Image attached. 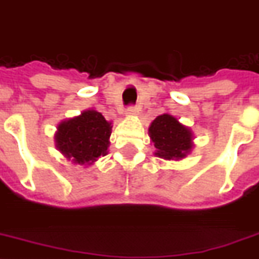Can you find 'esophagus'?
I'll return each mask as SVG.
<instances>
[{
	"instance_id": "34e87169",
	"label": "esophagus",
	"mask_w": 259,
	"mask_h": 259,
	"mask_svg": "<svg viewBox=\"0 0 259 259\" xmlns=\"http://www.w3.org/2000/svg\"><path fill=\"white\" fill-rule=\"evenodd\" d=\"M127 116H130V117H134V116H137L138 114V109L135 108V106H130V108L127 109Z\"/></svg>"
}]
</instances>
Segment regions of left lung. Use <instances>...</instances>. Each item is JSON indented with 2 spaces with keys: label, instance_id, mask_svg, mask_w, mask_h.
Segmentation results:
<instances>
[{
  "label": "left lung",
  "instance_id": "obj_1",
  "mask_svg": "<svg viewBox=\"0 0 259 259\" xmlns=\"http://www.w3.org/2000/svg\"><path fill=\"white\" fill-rule=\"evenodd\" d=\"M149 137L154 145V155L168 161L187 157L194 147V134L178 117L164 113L157 116L149 127Z\"/></svg>",
  "mask_w": 259,
  "mask_h": 259
}]
</instances>
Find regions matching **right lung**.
Masks as SVG:
<instances>
[{"instance_id": "add662e5", "label": "right lung", "mask_w": 259, "mask_h": 259, "mask_svg": "<svg viewBox=\"0 0 259 259\" xmlns=\"http://www.w3.org/2000/svg\"><path fill=\"white\" fill-rule=\"evenodd\" d=\"M112 122L95 109L83 110L79 116L64 120L54 134L56 147L73 164L93 165L108 154Z\"/></svg>"}]
</instances>
